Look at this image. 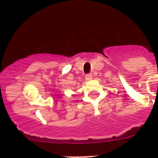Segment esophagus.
Wrapping results in <instances>:
<instances>
[{"label": "esophagus", "instance_id": "34e87169", "mask_svg": "<svg viewBox=\"0 0 158 158\" xmlns=\"http://www.w3.org/2000/svg\"><path fill=\"white\" fill-rule=\"evenodd\" d=\"M92 79V74H91V73H89V74H87L86 76H85V79L86 80H91V79Z\"/></svg>", "mask_w": 158, "mask_h": 158}]
</instances>
